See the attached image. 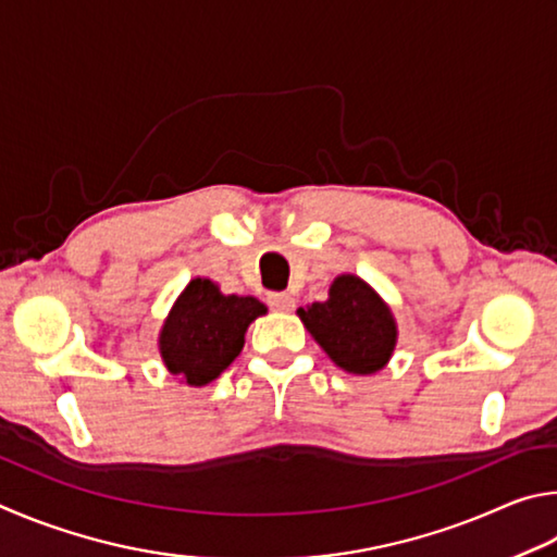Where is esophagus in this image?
<instances>
[{"mask_svg":"<svg viewBox=\"0 0 557 557\" xmlns=\"http://www.w3.org/2000/svg\"><path fill=\"white\" fill-rule=\"evenodd\" d=\"M269 306L276 313H290L296 308V298L290 294H269Z\"/></svg>","mask_w":557,"mask_h":557,"instance_id":"obj_1","label":"esophagus"}]
</instances>
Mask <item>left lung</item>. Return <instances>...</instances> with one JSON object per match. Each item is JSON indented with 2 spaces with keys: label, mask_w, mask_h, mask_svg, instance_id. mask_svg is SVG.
Wrapping results in <instances>:
<instances>
[{
  "label": "left lung",
  "mask_w": 557,
  "mask_h": 557,
  "mask_svg": "<svg viewBox=\"0 0 557 557\" xmlns=\"http://www.w3.org/2000/svg\"><path fill=\"white\" fill-rule=\"evenodd\" d=\"M300 323L347 374L369 376L392 362L398 325L392 306L355 273H339L327 300L298 308Z\"/></svg>",
  "instance_id": "1"
}]
</instances>
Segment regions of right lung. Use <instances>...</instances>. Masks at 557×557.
Here are the masks:
<instances>
[{"mask_svg": "<svg viewBox=\"0 0 557 557\" xmlns=\"http://www.w3.org/2000/svg\"><path fill=\"white\" fill-rule=\"evenodd\" d=\"M267 306L253 296H227L195 276L175 298L159 333L163 367L185 386H208L239 357L244 335Z\"/></svg>", "mask_w": 557, "mask_h": 557, "instance_id": "add662e5", "label": "right lung"}]
</instances>
